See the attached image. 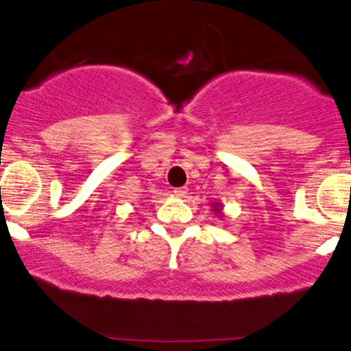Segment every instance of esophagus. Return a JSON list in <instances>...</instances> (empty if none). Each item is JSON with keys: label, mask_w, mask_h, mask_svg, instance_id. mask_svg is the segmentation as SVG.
<instances>
[{"label": "esophagus", "mask_w": 351, "mask_h": 351, "mask_svg": "<svg viewBox=\"0 0 351 351\" xmlns=\"http://www.w3.org/2000/svg\"><path fill=\"white\" fill-rule=\"evenodd\" d=\"M186 193H189V189H185V186H182V189H175L176 197H185Z\"/></svg>", "instance_id": "esophagus-1"}]
</instances>
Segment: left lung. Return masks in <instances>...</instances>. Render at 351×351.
<instances>
[{
    "instance_id": "left-lung-1",
    "label": "left lung",
    "mask_w": 351,
    "mask_h": 351,
    "mask_svg": "<svg viewBox=\"0 0 351 351\" xmlns=\"http://www.w3.org/2000/svg\"><path fill=\"white\" fill-rule=\"evenodd\" d=\"M212 210L215 212V215H217V217H219V215L222 217V205L219 204V202H214V204H212Z\"/></svg>"
}]
</instances>
